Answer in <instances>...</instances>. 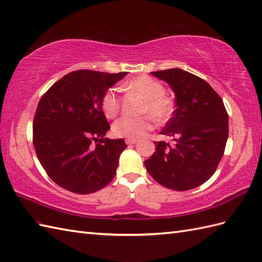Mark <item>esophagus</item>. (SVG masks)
<instances>
[{"instance_id": "1", "label": "esophagus", "mask_w": 262, "mask_h": 262, "mask_svg": "<svg viewBox=\"0 0 262 262\" xmlns=\"http://www.w3.org/2000/svg\"><path fill=\"white\" fill-rule=\"evenodd\" d=\"M125 142H126V144L131 145V144H136L138 142V140H136V139H126Z\"/></svg>"}]
</instances>
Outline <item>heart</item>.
Listing matches in <instances>:
<instances>
[{
  "instance_id": "1",
  "label": "heart",
  "mask_w": 262,
  "mask_h": 262,
  "mask_svg": "<svg viewBox=\"0 0 262 262\" xmlns=\"http://www.w3.org/2000/svg\"><path fill=\"white\" fill-rule=\"evenodd\" d=\"M127 85L135 92L139 93L145 100L143 106L144 113H150L159 121H164L172 114L173 103L164 95L162 83L150 78L148 75H140L131 80ZM101 106L106 118H114L120 110L119 90L111 88L102 97ZM153 127L150 117H122L113 123V135L118 138L140 139L144 137Z\"/></svg>"
}]
</instances>
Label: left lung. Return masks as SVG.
<instances>
[{
    "label": "left lung",
    "instance_id": "left-lung-1",
    "mask_svg": "<svg viewBox=\"0 0 262 262\" xmlns=\"http://www.w3.org/2000/svg\"><path fill=\"white\" fill-rule=\"evenodd\" d=\"M168 83L176 95V110L160 132L174 145L159 141L144 161L146 171L163 187L191 190L212 177L225 152L229 117L223 101L208 82L182 69L151 72Z\"/></svg>",
    "mask_w": 262,
    "mask_h": 262
}]
</instances>
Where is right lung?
<instances>
[{"label":"right lung","mask_w":262,"mask_h":262,"mask_svg":"<svg viewBox=\"0 0 262 262\" xmlns=\"http://www.w3.org/2000/svg\"><path fill=\"white\" fill-rule=\"evenodd\" d=\"M126 74L74 71L55 82L40 100L33 145L43 169L57 186L88 194L113 179L126 144L123 139L104 138L110 124L101 100ZM93 141L99 143L92 146Z\"/></svg>","instance_id":"1"}]
</instances>
